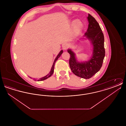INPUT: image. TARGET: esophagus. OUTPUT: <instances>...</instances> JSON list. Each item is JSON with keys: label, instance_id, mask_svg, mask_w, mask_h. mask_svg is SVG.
<instances>
[{"label": "esophagus", "instance_id": "obj_1", "mask_svg": "<svg viewBox=\"0 0 126 126\" xmlns=\"http://www.w3.org/2000/svg\"><path fill=\"white\" fill-rule=\"evenodd\" d=\"M62 47H63V49L64 50H66L69 47V45L68 43H65L63 45Z\"/></svg>", "mask_w": 126, "mask_h": 126}]
</instances>
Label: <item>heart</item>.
Returning a JSON list of instances; mask_svg holds the SVG:
<instances>
[{"label": "heart", "instance_id": "1", "mask_svg": "<svg viewBox=\"0 0 126 126\" xmlns=\"http://www.w3.org/2000/svg\"><path fill=\"white\" fill-rule=\"evenodd\" d=\"M73 23V27L75 32L77 33H79L81 32L82 29L83 24L82 22L79 20H77L76 21H72Z\"/></svg>", "mask_w": 126, "mask_h": 126}]
</instances>
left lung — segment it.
Listing matches in <instances>:
<instances>
[{"label": "left lung", "instance_id": "obj_1", "mask_svg": "<svg viewBox=\"0 0 126 126\" xmlns=\"http://www.w3.org/2000/svg\"><path fill=\"white\" fill-rule=\"evenodd\" d=\"M87 18L89 25L84 36L90 39L93 45L92 57L87 62L79 63L71 50H67L70 54L69 63L71 71L75 75L84 79L92 78L100 70L105 55L104 37L102 29L95 18L89 14Z\"/></svg>", "mask_w": 126, "mask_h": 126}]
</instances>
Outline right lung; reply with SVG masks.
Listing matches in <instances>:
<instances>
[{
  "instance_id": "add662e5",
  "label": "right lung",
  "mask_w": 126,
  "mask_h": 126,
  "mask_svg": "<svg viewBox=\"0 0 126 126\" xmlns=\"http://www.w3.org/2000/svg\"><path fill=\"white\" fill-rule=\"evenodd\" d=\"M63 53V50H61L60 51V52L59 53V54L58 55L57 57H56V58L55 59V60H54V63L53 64V65L52 66V67L51 68V70H50V71L49 72V73H48V75L47 76H46L45 77H43L42 78H40L39 80H38V81H43V80H44L46 79L49 78L50 76H51V75L53 74V72H54V65H55V63L56 62V61L58 59V58L60 57V55L62 54V53Z\"/></svg>"
}]
</instances>
